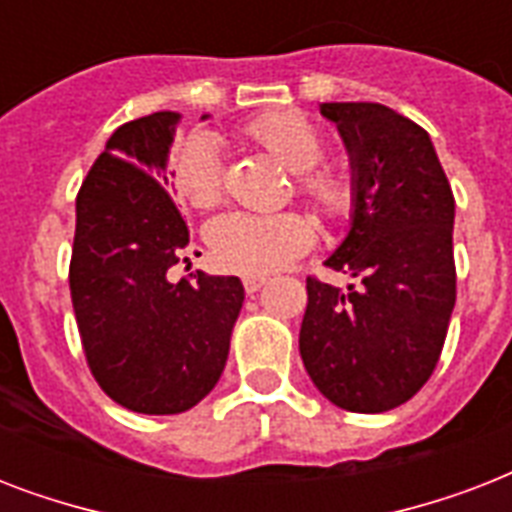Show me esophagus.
<instances>
[{
    "instance_id": "esophagus-1",
    "label": "esophagus",
    "mask_w": 512,
    "mask_h": 512,
    "mask_svg": "<svg viewBox=\"0 0 512 512\" xmlns=\"http://www.w3.org/2000/svg\"><path fill=\"white\" fill-rule=\"evenodd\" d=\"M265 276H244V292L247 295H255V292H260V287H265Z\"/></svg>"
}]
</instances>
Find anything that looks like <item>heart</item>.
I'll return each instance as SVG.
<instances>
[{"mask_svg": "<svg viewBox=\"0 0 512 512\" xmlns=\"http://www.w3.org/2000/svg\"><path fill=\"white\" fill-rule=\"evenodd\" d=\"M249 135L268 154L300 175V188L327 215H348L356 201L350 177L316 170L327 154L321 132L295 111H279L249 124ZM175 188L191 207H215L223 196V159L220 140L212 132H196L177 148ZM316 239L313 223L300 212L257 215L233 209L215 217L207 228L209 252L225 271L265 276L292 263Z\"/></svg>", "mask_w": 512, "mask_h": 512, "instance_id": "heart-1", "label": "heart"}]
</instances>
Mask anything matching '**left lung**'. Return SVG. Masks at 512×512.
Returning a JSON list of instances; mask_svg holds the SVG:
<instances>
[{
	"mask_svg": "<svg viewBox=\"0 0 512 512\" xmlns=\"http://www.w3.org/2000/svg\"><path fill=\"white\" fill-rule=\"evenodd\" d=\"M348 151L356 201L324 260L345 289L308 279L305 372L348 412L380 414L428 382L457 300L454 196L433 140L382 103H321Z\"/></svg>",
	"mask_w": 512,
	"mask_h": 512,
	"instance_id": "obj_1",
	"label": "left lung"
}]
</instances>
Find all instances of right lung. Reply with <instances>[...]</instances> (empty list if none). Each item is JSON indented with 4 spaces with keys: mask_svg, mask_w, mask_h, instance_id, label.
Returning <instances> with one entry per match:
<instances>
[{
    "mask_svg": "<svg viewBox=\"0 0 512 512\" xmlns=\"http://www.w3.org/2000/svg\"><path fill=\"white\" fill-rule=\"evenodd\" d=\"M177 124V111L122 124L76 196L68 284L84 356L140 414L188 412L215 388L244 303L236 276H167L188 244L167 177Z\"/></svg>",
    "mask_w": 512,
    "mask_h": 512,
    "instance_id": "add662e5",
    "label": "right lung"
}]
</instances>
